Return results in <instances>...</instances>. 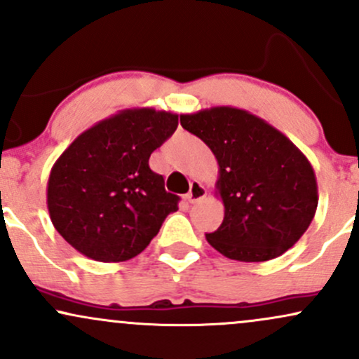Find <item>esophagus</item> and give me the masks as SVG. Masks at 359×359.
<instances>
[{
	"label": "esophagus",
	"mask_w": 359,
	"mask_h": 359,
	"mask_svg": "<svg viewBox=\"0 0 359 359\" xmlns=\"http://www.w3.org/2000/svg\"><path fill=\"white\" fill-rule=\"evenodd\" d=\"M208 196V192H205V189L201 185L199 182H192L191 184V191L187 192V201L191 204L194 203H199V201H203L204 197Z\"/></svg>",
	"instance_id": "obj_1"
}]
</instances>
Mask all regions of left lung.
<instances>
[{"mask_svg":"<svg viewBox=\"0 0 359 359\" xmlns=\"http://www.w3.org/2000/svg\"><path fill=\"white\" fill-rule=\"evenodd\" d=\"M180 125L211 148L219 165L224 219L205 234L209 245L238 262H266L292 248L319 201L307 156L265 119L233 106L180 114Z\"/></svg>","mask_w":359,"mask_h":359,"instance_id":"left-lung-1","label":"left lung"}]
</instances>
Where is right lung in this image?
Here are the masks:
<instances>
[{"label":"right lung","mask_w":359,"mask_h":359,"mask_svg":"<svg viewBox=\"0 0 359 359\" xmlns=\"http://www.w3.org/2000/svg\"><path fill=\"white\" fill-rule=\"evenodd\" d=\"M179 114L154 108L118 111L88 128L53 163L47 182L52 224L90 259L118 263L150 245L179 196L148 167Z\"/></svg>","instance_id":"1"}]
</instances>
